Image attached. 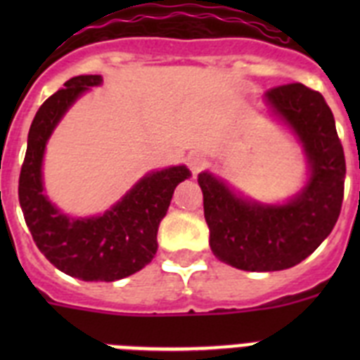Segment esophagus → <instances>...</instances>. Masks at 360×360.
I'll return each mask as SVG.
<instances>
[{
    "label": "esophagus",
    "instance_id": "34e87169",
    "mask_svg": "<svg viewBox=\"0 0 360 360\" xmlns=\"http://www.w3.org/2000/svg\"><path fill=\"white\" fill-rule=\"evenodd\" d=\"M187 165H189V169L193 171V174H198L200 171L203 169V165H205V157H203L202 153H189Z\"/></svg>",
    "mask_w": 360,
    "mask_h": 360
}]
</instances>
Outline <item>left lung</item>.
<instances>
[{
    "label": "left lung",
    "instance_id": "8db88e82",
    "mask_svg": "<svg viewBox=\"0 0 360 360\" xmlns=\"http://www.w3.org/2000/svg\"><path fill=\"white\" fill-rule=\"evenodd\" d=\"M263 104L303 153L307 180L297 193L262 202L211 171L198 174L211 250L247 272L285 270L307 259L332 232L345 195V151L323 95L295 82L266 91Z\"/></svg>",
    "mask_w": 360,
    "mask_h": 360
}]
</instances>
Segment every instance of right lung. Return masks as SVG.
Returning a JSON list of instances; mask_svg holds the SVG:
<instances>
[{
  "instance_id": "add662e5",
  "label": "right lung",
  "mask_w": 360,
  "mask_h": 360,
  "mask_svg": "<svg viewBox=\"0 0 360 360\" xmlns=\"http://www.w3.org/2000/svg\"><path fill=\"white\" fill-rule=\"evenodd\" d=\"M101 84V75H77L44 101L32 120L19 174V203L37 249L56 269L82 281H117L151 263L174 189L191 176L184 164L149 171L110 209L84 218L52 203L43 178L46 144L70 108Z\"/></svg>"
}]
</instances>
